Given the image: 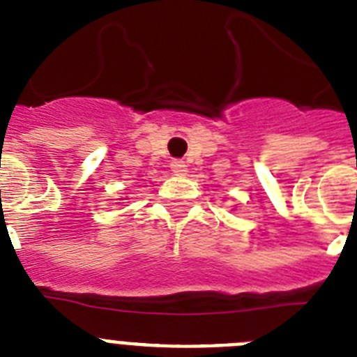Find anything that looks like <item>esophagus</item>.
<instances>
[{
	"label": "esophagus",
	"mask_w": 357,
	"mask_h": 357,
	"mask_svg": "<svg viewBox=\"0 0 357 357\" xmlns=\"http://www.w3.org/2000/svg\"><path fill=\"white\" fill-rule=\"evenodd\" d=\"M169 168H172V172L175 173V175H184V173L188 172V166H185V162L182 161V159H173V161L169 162Z\"/></svg>",
	"instance_id": "1"
}]
</instances>
